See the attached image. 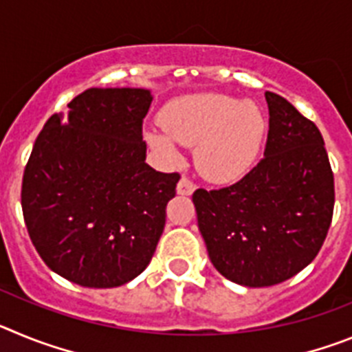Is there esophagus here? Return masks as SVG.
<instances>
[{
	"instance_id": "1",
	"label": "esophagus",
	"mask_w": 352,
	"mask_h": 352,
	"mask_svg": "<svg viewBox=\"0 0 352 352\" xmlns=\"http://www.w3.org/2000/svg\"><path fill=\"white\" fill-rule=\"evenodd\" d=\"M194 190H195V183L192 182L190 178L183 176V178L178 182V194L179 195H190Z\"/></svg>"
}]
</instances>
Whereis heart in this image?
<instances>
[{
  "instance_id": "b5f03b06",
  "label": "heart",
  "mask_w": 352,
  "mask_h": 352,
  "mask_svg": "<svg viewBox=\"0 0 352 352\" xmlns=\"http://www.w3.org/2000/svg\"><path fill=\"white\" fill-rule=\"evenodd\" d=\"M164 129L146 139L167 160H179V144L197 146L199 170L213 182H234L257 162L266 135L259 105L222 93L183 96L162 113Z\"/></svg>"
}]
</instances>
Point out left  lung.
<instances>
[{
  "mask_svg": "<svg viewBox=\"0 0 352 352\" xmlns=\"http://www.w3.org/2000/svg\"><path fill=\"white\" fill-rule=\"evenodd\" d=\"M268 141L239 182L197 188L192 201L213 266L227 280L268 287L307 268L321 250L335 204L333 170L316 123L266 91Z\"/></svg>",
  "mask_w": 352,
  "mask_h": 352,
  "instance_id": "1",
  "label": "left lung"
}]
</instances>
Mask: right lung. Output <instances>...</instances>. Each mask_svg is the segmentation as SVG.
<instances>
[{"label":"right lung","mask_w":352,"mask_h":352,"mask_svg":"<svg viewBox=\"0 0 352 352\" xmlns=\"http://www.w3.org/2000/svg\"><path fill=\"white\" fill-rule=\"evenodd\" d=\"M142 88H89L52 114L23 176L24 222L54 273L82 287H118L141 275L166 226L178 173L146 164Z\"/></svg>","instance_id":"obj_1"}]
</instances>
